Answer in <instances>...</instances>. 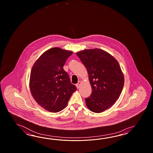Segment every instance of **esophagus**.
<instances>
[{"mask_svg": "<svg viewBox=\"0 0 153 153\" xmlns=\"http://www.w3.org/2000/svg\"><path fill=\"white\" fill-rule=\"evenodd\" d=\"M81 85V81H79V82L76 84V87H77V88H79Z\"/></svg>", "mask_w": 153, "mask_h": 153, "instance_id": "obj_1", "label": "esophagus"}]
</instances>
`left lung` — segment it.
Wrapping results in <instances>:
<instances>
[{
  "label": "left lung",
  "mask_w": 153,
  "mask_h": 153,
  "mask_svg": "<svg viewBox=\"0 0 153 153\" xmlns=\"http://www.w3.org/2000/svg\"><path fill=\"white\" fill-rule=\"evenodd\" d=\"M88 74L92 92L85 98L91 111L101 113L111 108L123 90L124 79L118 61L100 49L85 50L76 53Z\"/></svg>",
  "instance_id": "left-lung-1"
}]
</instances>
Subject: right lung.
I'll return each mask as SVG.
<instances>
[{
  "instance_id": "obj_1",
  "label": "right lung",
  "mask_w": 153,
  "mask_h": 153,
  "mask_svg": "<svg viewBox=\"0 0 153 153\" xmlns=\"http://www.w3.org/2000/svg\"><path fill=\"white\" fill-rule=\"evenodd\" d=\"M72 52L59 48L49 49L34 63L30 74V88L34 100L50 112L66 107L77 90L63 67Z\"/></svg>"
}]
</instances>
